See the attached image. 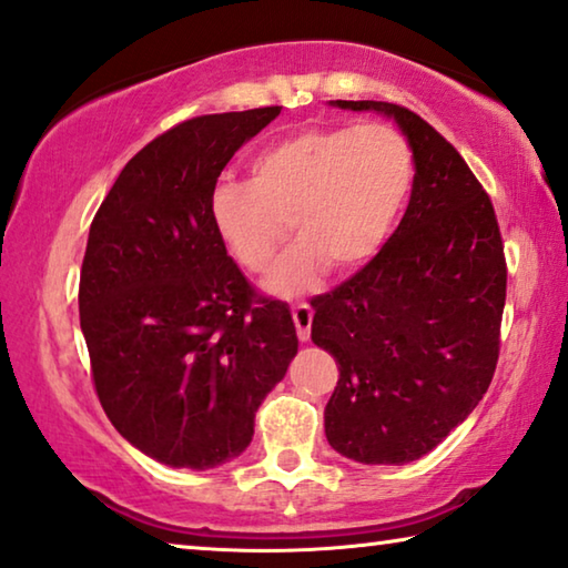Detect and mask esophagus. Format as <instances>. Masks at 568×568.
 Returning a JSON list of instances; mask_svg holds the SVG:
<instances>
[{"label": "esophagus", "mask_w": 568, "mask_h": 568, "mask_svg": "<svg viewBox=\"0 0 568 568\" xmlns=\"http://www.w3.org/2000/svg\"><path fill=\"white\" fill-rule=\"evenodd\" d=\"M293 324L301 342H308L311 324H313V308L308 303H298V306H293Z\"/></svg>", "instance_id": "obj_1"}]
</instances>
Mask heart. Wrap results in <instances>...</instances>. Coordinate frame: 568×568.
I'll return each instance as SVG.
<instances>
[{
  "mask_svg": "<svg viewBox=\"0 0 568 568\" xmlns=\"http://www.w3.org/2000/svg\"><path fill=\"white\" fill-rule=\"evenodd\" d=\"M252 181H219L211 226L236 265L265 273L287 232L301 240L267 275L281 298L308 293L334 262L352 270L385 247L408 203L416 165L387 124L303 126L262 148Z\"/></svg>",
  "mask_w": 568,
  "mask_h": 568,
  "instance_id": "heart-1",
  "label": "heart"
}]
</instances>
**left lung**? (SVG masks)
<instances>
[{
  "label": "left lung",
  "mask_w": 568,
  "mask_h": 568,
  "mask_svg": "<svg viewBox=\"0 0 568 568\" xmlns=\"http://www.w3.org/2000/svg\"><path fill=\"white\" fill-rule=\"evenodd\" d=\"M416 178L405 216L357 275L311 301L313 344L338 365L324 426L359 464H408L477 408L500 357L507 265L493 201L434 126L387 101Z\"/></svg>",
  "instance_id": "1"
}]
</instances>
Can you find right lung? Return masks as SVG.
<instances>
[{
  "label": "right lung",
  "instance_id": "obj_1",
  "mask_svg": "<svg viewBox=\"0 0 568 568\" xmlns=\"http://www.w3.org/2000/svg\"><path fill=\"white\" fill-rule=\"evenodd\" d=\"M281 109L175 124L124 165L91 222L79 313L99 403L168 467L240 456L298 352L291 311L257 298L209 219L224 165Z\"/></svg>",
  "mask_w": 568,
  "mask_h": 568
}]
</instances>
